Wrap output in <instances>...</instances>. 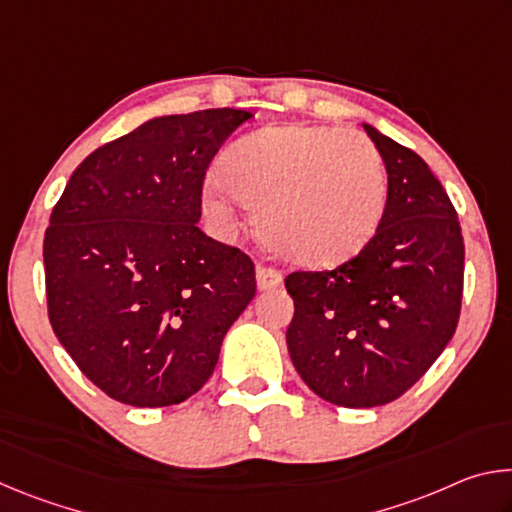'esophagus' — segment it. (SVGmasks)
Instances as JSON below:
<instances>
[{
    "instance_id": "esophagus-1",
    "label": "esophagus",
    "mask_w": 512,
    "mask_h": 512,
    "mask_svg": "<svg viewBox=\"0 0 512 512\" xmlns=\"http://www.w3.org/2000/svg\"><path fill=\"white\" fill-rule=\"evenodd\" d=\"M280 284H282V273L277 271V268L264 266V264L257 266V287L259 289L262 291L275 289V287H280Z\"/></svg>"
}]
</instances>
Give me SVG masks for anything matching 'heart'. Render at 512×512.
Listing matches in <instances>:
<instances>
[{
  "label": "heart",
  "mask_w": 512,
  "mask_h": 512,
  "mask_svg": "<svg viewBox=\"0 0 512 512\" xmlns=\"http://www.w3.org/2000/svg\"><path fill=\"white\" fill-rule=\"evenodd\" d=\"M203 192L205 212L235 223V207L257 210L273 248L311 268L357 257L377 235L388 176L375 144L357 131L287 124L239 137L221 153Z\"/></svg>",
  "instance_id": "obj_1"
}]
</instances>
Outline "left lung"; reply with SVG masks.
<instances>
[{"instance_id": "1", "label": "left lung", "mask_w": 512, "mask_h": 512, "mask_svg": "<svg viewBox=\"0 0 512 512\" xmlns=\"http://www.w3.org/2000/svg\"><path fill=\"white\" fill-rule=\"evenodd\" d=\"M388 173L377 235L334 271H296L287 345L318 397L345 409L397 400L452 341L463 298L461 223L418 153L363 124Z\"/></svg>"}]
</instances>
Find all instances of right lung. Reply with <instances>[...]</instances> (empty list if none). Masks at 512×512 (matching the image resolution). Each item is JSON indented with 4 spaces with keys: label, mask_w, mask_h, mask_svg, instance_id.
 I'll return each instance as SVG.
<instances>
[{
    "label": "right lung",
    "mask_w": 512,
    "mask_h": 512,
    "mask_svg": "<svg viewBox=\"0 0 512 512\" xmlns=\"http://www.w3.org/2000/svg\"><path fill=\"white\" fill-rule=\"evenodd\" d=\"M248 110L146 121L92 151L45 232L49 323L94 386L155 409L201 391L255 264L198 228L205 171Z\"/></svg>",
    "instance_id": "right-lung-1"
}]
</instances>
